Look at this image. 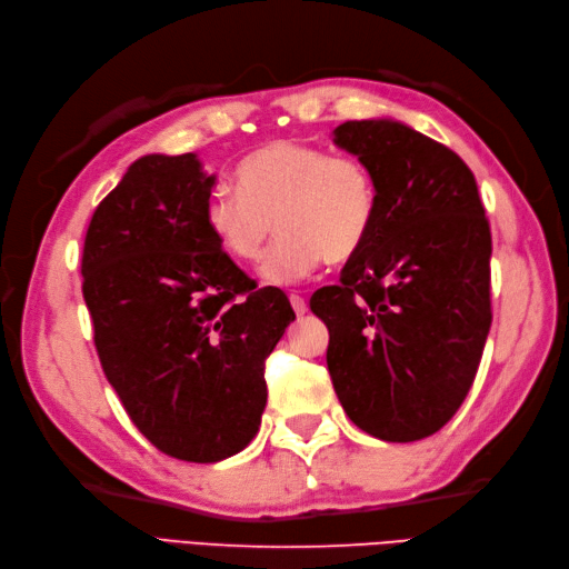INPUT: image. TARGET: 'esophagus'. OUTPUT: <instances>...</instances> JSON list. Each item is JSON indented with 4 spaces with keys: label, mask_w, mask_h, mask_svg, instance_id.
<instances>
[{
    "label": "esophagus",
    "mask_w": 569,
    "mask_h": 569,
    "mask_svg": "<svg viewBox=\"0 0 569 569\" xmlns=\"http://www.w3.org/2000/svg\"><path fill=\"white\" fill-rule=\"evenodd\" d=\"M289 303H291V308H295V313H297V316H306V313H308V303H306V299H303V297H299V295H289Z\"/></svg>",
    "instance_id": "1"
}]
</instances>
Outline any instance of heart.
Wrapping results in <instances>:
<instances>
[{"instance_id": "b5f03b06", "label": "heart", "mask_w": 569, "mask_h": 569, "mask_svg": "<svg viewBox=\"0 0 569 569\" xmlns=\"http://www.w3.org/2000/svg\"><path fill=\"white\" fill-rule=\"evenodd\" d=\"M237 191L206 201L203 226L237 263L263 256L272 222L280 239L261 268L270 284H291L327 263H347L366 247L377 220V187L363 161L320 147L274 140L234 170Z\"/></svg>"}]
</instances>
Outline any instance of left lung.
<instances>
[{"label":"left lung","instance_id":"left-lung-1","mask_svg":"<svg viewBox=\"0 0 569 569\" xmlns=\"http://www.w3.org/2000/svg\"><path fill=\"white\" fill-rule=\"evenodd\" d=\"M335 144L377 187L372 234L311 297L327 370L363 432L418 441L468 396L491 327V230L472 170L399 120H347Z\"/></svg>","mask_w":569,"mask_h":569}]
</instances>
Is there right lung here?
Wrapping results in <instances>:
<instances>
[{"mask_svg":"<svg viewBox=\"0 0 569 569\" xmlns=\"http://www.w3.org/2000/svg\"><path fill=\"white\" fill-rule=\"evenodd\" d=\"M216 176L197 153L137 159L90 220L82 297L107 380L170 458L226 460L251 443L268 401L266 358L295 320L203 226Z\"/></svg>","mask_w":569,"mask_h":569,"instance_id":"add662e5","label":"right lung"}]
</instances>
